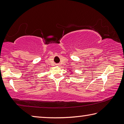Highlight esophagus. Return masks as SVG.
Returning a JSON list of instances; mask_svg holds the SVG:
<instances>
[{"instance_id":"34e87169","label":"esophagus","mask_w":124,"mask_h":124,"mask_svg":"<svg viewBox=\"0 0 124 124\" xmlns=\"http://www.w3.org/2000/svg\"><path fill=\"white\" fill-rule=\"evenodd\" d=\"M56 65H57V66H60V64H57Z\"/></svg>"}]
</instances>
